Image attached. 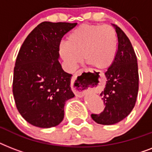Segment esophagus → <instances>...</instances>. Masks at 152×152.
<instances>
[{
    "instance_id": "1",
    "label": "esophagus",
    "mask_w": 152,
    "mask_h": 152,
    "mask_svg": "<svg viewBox=\"0 0 152 152\" xmlns=\"http://www.w3.org/2000/svg\"><path fill=\"white\" fill-rule=\"evenodd\" d=\"M77 76L75 75L72 79V89L77 97H83L88 91L90 90L91 82V81H84L80 82L76 80Z\"/></svg>"
}]
</instances>
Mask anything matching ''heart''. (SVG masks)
I'll return each instance as SVG.
<instances>
[{"label":"heart","mask_w":152,"mask_h":152,"mask_svg":"<svg viewBox=\"0 0 152 152\" xmlns=\"http://www.w3.org/2000/svg\"><path fill=\"white\" fill-rule=\"evenodd\" d=\"M118 48L114 28L110 25L82 24L60 46L61 57L69 71H74L82 61L97 69H106L113 63Z\"/></svg>","instance_id":"1"}]
</instances>
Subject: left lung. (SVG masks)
<instances>
[{
    "instance_id": "8db88e82",
    "label": "left lung",
    "mask_w": 152,
    "mask_h": 152,
    "mask_svg": "<svg viewBox=\"0 0 152 152\" xmlns=\"http://www.w3.org/2000/svg\"><path fill=\"white\" fill-rule=\"evenodd\" d=\"M118 50L113 63L105 72L106 87L100 94L105 104L100 114H91L100 125H114L127 117L134 107L139 89L138 64L129 39L117 25Z\"/></svg>"
}]
</instances>
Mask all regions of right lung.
Listing matches in <instances>:
<instances>
[{
	"label": "right lung",
	"instance_id": "obj_1",
	"mask_svg": "<svg viewBox=\"0 0 152 152\" xmlns=\"http://www.w3.org/2000/svg\"><path fill=\"white\" fill-rule=\"evenodd\" d=\"M76 23L42 22L23 42L15 61L12 92L18 111L31 125L57 126L64 118L67 100L75 95L72 75L59 62V46Z\"/></svg>",
	"mask_w": 152,
	"mask_h": 152
}]
</instances>
